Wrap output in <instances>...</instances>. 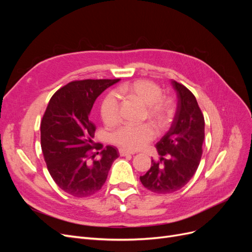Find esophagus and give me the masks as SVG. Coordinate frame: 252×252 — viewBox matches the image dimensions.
<instances>
[{
  "mask_svg": "<svg viewBox=\"0 0 252 252\" xmlns=\"http://www.w3.org/2000/svg\"><path fill=\"white\" fill-rule=\"evenodd\" d=\"M119 154H120V156L121 157H126V156H132L133 154L132 152H129V151H126V150H124V149H120L119 150Z\"/></svg>",
  "mask_w": 252,
  "mask_h": 252,
  "instance_id": "obj_1",
  "label": "esophagus"
}]
</instances>
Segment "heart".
I'll return each instance as SVG.
<instances>
[{"label": "heart", "mask_w": 252, "mask_h": 252, "mask_svg": "<svg viewBox=\"0 0 252 252\" xmlns=\"http://www.w3.org/2000/svg\"><path fill=\"white\" fill-rule=\"evenodd\" d=\"M118 93L145 105V119H150L159 128H164L170 120L169 104L163 98L162 89L156 83L145 80L134 81L121 86ZM101 118L107 126L117 124L120 119L119 101L116 94H106L100 106ZM156 129L149 123L132 126L124 125L110 135L111 143L122 149L139 150L156 138Z\"/></svg>", "instance_id": "obj_1"}]
</instances>
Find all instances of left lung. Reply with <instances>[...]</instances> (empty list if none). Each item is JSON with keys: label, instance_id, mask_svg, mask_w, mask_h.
Instances as JSON below:
<instances>
[{"label": "left lung", "instance_id": "left-lung-1", "mask_svg": "<svg viewBox=\"0 0 252 252\" xmlns=\"http://www.w3.org/2000/svg\"><path fill=\"white\" fill-rule=\"evenodd\" d=\"M178 96L177 112L168 131L158 144L159 159L140 177L145 188L156 193H171L193 177L202 158L205 138L203 113L191 91L171 81Z\"/></svg>", "mask_w": 252, "mask_h": 252}]
</instances>
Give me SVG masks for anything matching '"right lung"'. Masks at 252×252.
<instances>
[{
	"label": "right lung",
	"instance_id": "add662e5",
	"mask_svg": "<svg viewBox=\"0 0 252 252\" xmlns=\"http://www.w3.org/2000/svg\"><path fill=\"white\" fill-rule=\"evenodd\" d=\"M120 81H74L52 95L41 122V146L57 185L73 196L100 190L119 155L116 148L93 146L95 125L89 121L93 106L104 90ZM100 154V157H96Z\"/></svg>",
	"mask_w": 252,
	"mask_h": 252
}]
</instances>
